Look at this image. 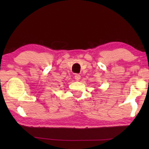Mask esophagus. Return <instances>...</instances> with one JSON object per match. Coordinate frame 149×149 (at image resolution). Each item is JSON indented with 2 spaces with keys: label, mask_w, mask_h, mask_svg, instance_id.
I'll list each match as a JSON object with an SVG mask.
<instances>
[{
  "label": "esophagus",
  "mask_w": 149,
  "mask_h": 149,
  "mask_svg": "<svg viewBox=\"0 0 149 149\" xmlns=\"http://www.w3.org/2000/svg\"><path fill=\"white\" fill-rule=\"evenodd\" d=\"M81 79V75L79 74H75V79L76 81H79Z\"/></svg>",
  "instance_id": "1"
}]
</instances>
